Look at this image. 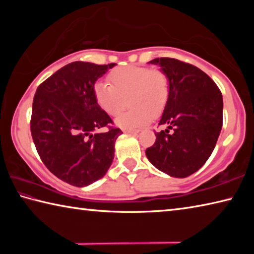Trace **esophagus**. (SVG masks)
I'll return each mask as SVG.
<instances>
[{"instance_id":"obj_1","label":"esophagus","mask_w":254,"mask_h":254,"mask_svg":"<svg viewBox=\"0 0 254 254\" xmlns=\"http://www.w3.org/2000/svg\"><path fill=\"white\" fill-rule=\"evenodd\" d=\"M124 132L130 133V134H135V133H139V130H128V128H126Z\"/></svg>"}]
</instances>
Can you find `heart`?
<instances>
[{"instance_id":"b5f03b06","label":"heart","mask_w":254,"mask_h":254,"mask_svg":"<svg viewBox=\"0 0 254 254\" xmlns=\"http://www.w3.org/2000/svg\"><path fill=\"white\" fill-rule=\"evenodd\" d=\"M111 83L100 81L94 87L97 105L111 117H115L127 104L132 106L117 119L122 128L135 130L158 117L168 103L170 80L165 70L145 66H122L112 70Z\"/></svg>"}]
</instances>
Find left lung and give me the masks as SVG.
<instances>
[{
  "mask_svg": "<svg viewBox=\"0 0 254 254\" xmlns=\"http://www.w3.org/2000/svg\"><path fill=\"white\" fill-rule=\"evenodd\" d=\"M170 80V95L156 133L145 150L149 161L171 177L185 178L207 161L223 124V97L217 85L203 70L175 58H156ZM170 129L173 132L169 133Z\"/></svg>",
  "mask_w": 254,
  "mask_h": 254,
  "instance_id": "8db88e82",
  "label": "left lung"
}]
</instances>
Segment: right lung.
<instances>
[{"instance_id": "1", "label": "right lung", "mask_w": 254, "mask_h": 254, "mask_svg": "<svg viewBox=\"0 0 254 254\" xmlns=\"http://www.w3.org/2000/svg\"><path fill=\"white\" fill-rule=\"evenodd\" d=\"M117 64L74 62L39 85L34 94L30 128L42 162L56 177L76 187L101 179L114 158L122 134L97 105L94 84ZM107 127L104 132L94 133Z\"/></svg>"}]
</instances>
